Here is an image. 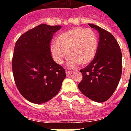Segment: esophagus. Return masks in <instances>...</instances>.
Returning a JSON list of instances; mask_svg holds the SVG:
<instances>
[{
	"mask_svg": "<svg viewBox=\"0 0 131 131\" xmlns=\"http://www.w3.org/2000/svg\"><path fill=\"white\" fill-rule=\"evenodd\" d=\"M72 73H73V72L71 71H66V73H67V75L68 76L70 75H71Z\"/></svg>",
	"mask_w": 131,
	"mask_h": 131,
	"instance_id": "34e87169",
	"label": "esophagus"
}]
</instances>
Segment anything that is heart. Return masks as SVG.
Here are the masks:
<instances>
[{
	"label": "heart",
	"instance_id": "b5f03b06",
	"mask_svg": "<svg viewBox=\"0 0 131 131\" xmlns=\"http://www.w3.org/2000/svg\"><path fill=\"white\" fill-rule=\"evenodd\" d=\"M98 47V38L95 32L90 28H76L60 34L55 40L50 49L56 63L62 64L67 58L69 65L78 64L86 66L95 57Z\"/></svg>",
	"mask_w": 131,
	"mask_h": 131
}]
</instances>
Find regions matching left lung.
Segmentation results:
<instances>
[{"label":"left lung","instance_id":"8db88e82","mask_svg":"<svg viewBox=\"0 0 131 131\" xmlns=\"http://www.w3.org/2000/svg\"><path fill=\"white\" fill-rule=\"evenodd\" d=\"M99 33V41L94 60L80 70L83 79L78 88L83 94L94 101H106L114 94L122 71V52L114 36L94 24H89Z\"/></svg>","mask_w":131,"mask_h":131}]
</instances>
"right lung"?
<instances>
[{
    "instance_id": "right-lung-1",
    "label": "right lung",
    "mask_w": 131,
    "mask_h": 131,
    "mask_svg": "<svg viewBox=\"0 0 131 131\" xmlns=\"http://www.w3.org/2000/svg\"><path fill=\"white\" fill-rule=\"evenodd\" d=\"M60 26L41 24L22 34L15 43L12 71L17 89L28 101L44 103L60 91L65 70L53 61L50 43Z\"/></svg>"
}]
</instances>
